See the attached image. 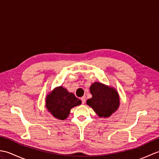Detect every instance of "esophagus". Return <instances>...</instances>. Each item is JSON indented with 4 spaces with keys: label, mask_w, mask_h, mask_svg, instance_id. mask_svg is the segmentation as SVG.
Segmentation results:
<instances>
[{
    "label": "esophagus",
    "mask_w": 159,
    "mask_h": 159,
    "mask_svg": "<svg viewBox=\"0 0 159 159\" xmlns=\"http://www.w3.org/2000/svg\"><path fill=\"white\" fill-rule=\"evenodd\" d=\"M80 100H81L83 104H85V103L86 100H85V96H83V97L81 98H80Z\"/></svg>",
    "instance_id": "1"
}]
</instances>
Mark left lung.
I'll use <instances>...</instances> for the list:
<instances>
[{
  "mask_svg": "<svg viewBox=\"0 0 159 159\" xmlns=\"http://www.w3.org/2000/svg\"><path fill=\"white\" fill-rule=\"evenodd\" d=\"M92 98L87 100L100 117H109L120 106V96L117 90L104 84L95 82L90 86Z\"/></svg>",
  "mask_w": 159,
  "mask_h": 159,
  "instance_id": "left-lung-1",
  "label": "left lung"
}]
</instances>
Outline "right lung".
<instances>
[{
	"instance_id": "add662e5",
	"label": "right lung",
	"mask_w": 159,
	"mask_h": 159,
	"mask_svg": "<svg viewBox=\"0 0 159 159\" xmlns=\"http://www.w3.org/2000/svg\"><path fill=\"white\" fill-rule=\"evenodd\" d=\"M80 104L81 100L61 86L54 89L46 98L47 110L53 117L61 120H66L69 116L71 109Z\"/></svg>"
}]
</instances>
